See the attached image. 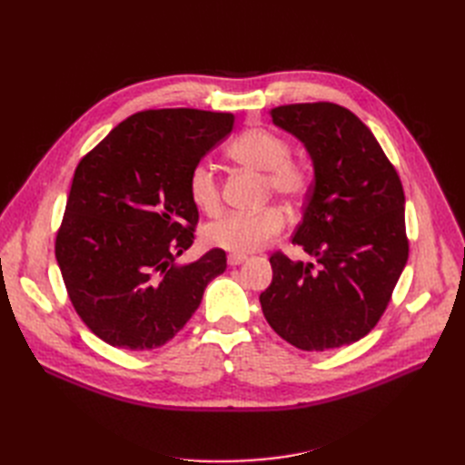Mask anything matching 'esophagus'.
<instances>
[{"mask_svg":"<svg viewBox=\"0 0 465 465\" xmlns=\"http://www.w3.org/2000/svg\"><path fill=\"white\" fill-rule=\"evenodd\" d=\"M246 260H248L246 254H229V258H227L229 265H241V263H244Z\"/></svg>","mask_w":465,"mask_h":465,"instance_id":"1","label":"esophagus"}]
</instances>
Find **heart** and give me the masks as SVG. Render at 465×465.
<instances>
[{
	"mask_svg": "<svg viewBox=\"0 0 465 465\" xmlns=\"http://www.w3.org/2000/svg\"><path fill=\"white\" fill-rule=\"evenodd\" d=\"M229 157L265 173V192L287 203H299L311 188L312 173L306 163L289 157V143L270 130L252 128L242 132L227 149ZM188 195L203 213H215L221 205V190L215 168L202 161L188 176ZM285 227L283 211L265 207L256 213H229L207 223L202 236L207 246L227 250L231 254H250L270 242Z\"/></svg>",
	"mask_w": 465,
	"mask_h": 465,
	"instance_id": "heart-1",
	"label": "heart"
}]
</instances>
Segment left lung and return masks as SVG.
<instances>
[{"instance_id":"8db88e82","label":"left lung","mask_w":465,"mask_h":465,"mask_svg":"<svg viewBox=\"0 0 465 465\" xmlns=\"http://www.w3.org/2000/svg\"><path fill=\"white\" fill-rule=\"evenodd\" d=\"M270 114L312 161L292 244L314 263L275 252L272 285L260 294L263 316L297 349L351 345L384 314L410 256L400 176L372 132L340 104H285Z\"/></svg>"}]
</instances>
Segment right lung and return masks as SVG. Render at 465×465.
<instances>
[{
  "mask_svg": "<svg viewBox=\"0 0 465 465\" xmlns=\"http://www.w3.org/2000/svg\"><path fill=\"white\" fill-rule=\"evenodd\" d=\"M232 128L223 112H137L77 164L55 260L79 318L104 343L145 351L171 341L227 270L219 248L192 263L174 260L192 246L200 217L190 171Z\"/></svg>",
  "mask_w": 465,
  "mask_h": 465,
  "instance_id": "right-lung-1",
  "label": "right lung"
}]
</instances>
